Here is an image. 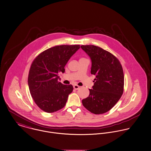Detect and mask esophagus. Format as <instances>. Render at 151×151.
Masks as SVG:
<instances>
[{
  "label": "esophagus",
  "mask_w": 151,
  "mask_h": 151,
  "mask_svg": "<svg viewBox=\"0 0 151 151\" xmlns=\"http://www.w3.org/2000/svg\"><path fill=\"white\" fill-rule=\"evenodd\" d=\"M73 88H74L75 90H78L80 88V87L79 86H78V85H74L73 86Z\"/></svg>",
  "instance_id": "1"
}]
</instances>
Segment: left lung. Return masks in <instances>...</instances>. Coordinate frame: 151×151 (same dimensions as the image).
Listing matches in <instances>:
<instances>
[{"label":"left lung","instance_id":"left-lung-1","mask_svg":"<svg viewBox=\"0 0 151 151\" xmlns=\"http://www.w3.org/2000/svg\"><path fill=\"white\" fill-rule=\"evenodd\" d=\"M91 61V73L96 76L93 89L82 100L84 106L94 114H104L119 100L123 93L124 74L119 61L111 52L94 45H82Z\"/></svg>","mask_w":151,"mask_h":151}]
</instances>
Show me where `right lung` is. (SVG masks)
<instances>
[{
    "label": "right lung",
    "instance_id": "right-lung-1",
    "mask_svg": "<svg viewBox=\"0 0 151 151\" xmlns=\"http://www.w3.org/2000/svg\"><path fill=\"white\" fill-rule=\"evenodd\" d=\"M79 48L80 45L54 46L41 52L32 62L28 78L29 89L43 111L52 113L65 106L73 88L59 82L58 73H64L68 61Z\"/></svg>",
    "mask_w": 151,
    "mask_h": 151
}]
</instances>
